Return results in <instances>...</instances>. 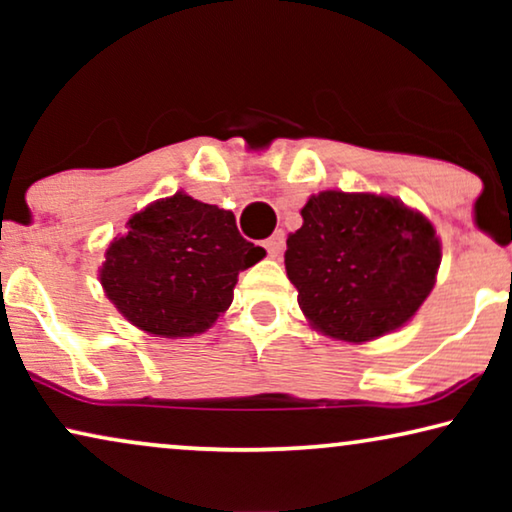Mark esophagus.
Listing matches in <instances>:
<instances>
[{
  "mask_svg": "<svg viewBox=\"0 0 512 512\" xmlns=\"http://www.w3.org/2000/svg\"><path fill=\"white\" fill-rule=\"evenodd\" d=\"M284 244H286V237H284L282 230H277L275 235H270L268 240H265L263 247L268 249V254H270L272 258H277V256L282 254V251H284Z\"/></svg>",
  "mask_w": 512,
  "mask_h": 512,
  "instance_id": "esophagus-1",
  "label": "esophagus"
}]
</instances>
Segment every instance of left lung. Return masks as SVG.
Listing matches in <instances>:
<instances>
[{"mask_svg":"<svg viewBox=\"0 0 512 512\" xmlns=\"http://www.w3.org/2000/svg\"><path fill=\"white\" fill-rule=\"evenodd\" d=\"M284 265L319 331L366 342L396 331L436 284L440 242L422 214L394 198L324 191L303 207Z\"/></svg>","mask_w":512,"mask_h":512,"instance_id":"8db88e82","label":"left lung"}]
</instances>
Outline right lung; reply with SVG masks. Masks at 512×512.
I'll use <instances>...</instances> for the list:
<instances>
[{
  "instance_id": "obj_1",
  "label": "right lung",
  "mask_w": 512,
  "mask_h": 512,
  "mask_svg": "<svg viewBox=\"0 0 512 512\" xmlns=\"http://www.w3.org/2000/svg\"><path fill=\"white\" fill-rule=\"evenodd\" d=\"M263 256L240 235L233 212L174 193L132 216L128 235L107 249L100 282L130 324L186 338L228 310L237 275Z\"/></svg>"
}]
</instances>
